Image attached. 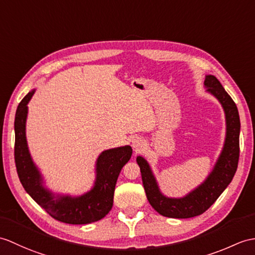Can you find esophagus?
<instances>
[{
	"mask_svg": "<svg viewBox=\"0 0 255 255\" xmlns=\"http://www.w3.org/2000/svg\"><path fill=\"white\" fill-rule=\"evenodd\" d=\"M132 146L134 147L135 152H138V151H140V150H141V147L143 146V143H142V141H141V140H139V139H134V140L132 141Z\"/></svg>",
	"mask_w": 255,
	"mask_h": 255,
	"instance_id": "34e87169",
	"label": "esophagus"
}]
</instances>
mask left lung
<instances>
[{"label": "left lung", "instance_id": "obj_1", "mask_svg": "<svg viewBox=\"0 0 255 255\" xmlns=\"http://www.w3.org/2000/svg\"><path fill=\"white\" fill-rule=\"evenodd\" d=\"M204 85L208 91L222 103L226 114V140L222 154L210 176L202 185L181 199L166 198L159 192L149 164L141 156L137 157L142 183L146 198L157 213L170 218H189L203 214L233 180L239 161L240 120L237 105L218 81L216 77H205Z\"/></svg>", "mask_w": 255, "mask_h": 255}]
</instances>
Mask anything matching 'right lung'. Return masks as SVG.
<instances>
[{
	"label": "right lung",
	"instance_id": "obj_1",
	"mask_svg": "<svg viewBox=\"0 0 255 255\" xmlns=\"http://www.w3.org/2000/svg\"><path fill=\"white\" fill-rule=\"evenodd\" d=\"M34 90L21 100L15 115L14 156L17 174L27 193L54 220L82 225L102 220L113 206L116 181L124 165L132 154L126 145L102 152L97 162V180L93 189L78 198H54L42 187V178L30 157L26 140L27 104Z\"/></svg>",
	"mask_w": 255,
	"mask_h": 255
}]
</instances>
